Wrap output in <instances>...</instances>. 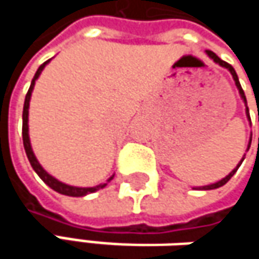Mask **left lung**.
Here are the masks:
<instances>
[{
  "label": "left lung",
  "mask_w": 259,
  "mask_h": 259,
  "mask_svg": "<svg viewBox=\"0 0 259 259\" xmlns=\"http://www.w3.org/2000/svg\"><path fill=\"white\" fill-rule=\"evenodd\" d=\"M207 55L214 61V63H218V64H221L222 67H225V69H228L230 72H231V75H233L234 80H235V85H237V88H238V91H240V96H241V99L244 100V103H246V96H244V91H243V88H241V85H240V82H238V76H237V73H235V70H234V67L231 66V64H228L227 61H222L214 52H211V51H207ZM246 106H247V103H246ZM246 112H247V115H249V108H246ZM249 120H250V117H249ZM250 141H252V136H250ZM249 147H250V142H249ZM249 147H247V150H249ZM241 162H243V159H241ZM241 163H238V166H240ZM238 166L235 168V169H233L224 180L218 181V183H214V184H210V186H204L202 189L204 190H210V189H218V187H221V186H224V184H227L228 181H230V179L233 177L234 174L237 172V169H238Z\"/></svg>",
  "instance_id": "left-lung-1"
}]
</instances>
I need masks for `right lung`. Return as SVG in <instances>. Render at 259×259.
<instances>
[{
  "instance_id": "1",
  "label": "right lung",
  "mask_w": 259,
  "mask_h": 259,
  "mask_svg": "<svg viewBox=\"0 0 259 259\" xmlns=\"http://www.w3.org/2000/svg\"><path fill=\"white\" fill-rule=\"evenodd\" d=\"M48 63H49V60H48L46 63H43V64L38 67V70L35 72L34 79H32V82H31V87H29V90H28V93H26L25 96L24 114H22V118H24V121H22V139H24L25 153L26 156H28V160H29L31 166H32V169L38 174V177L45 181L51 189H54V190L58 192V193L67 195V196H83V195H88V193H91V192H96L99 187H103L105 184H103V186H97V187H73V186H67V184H64V183L58 181L57 179L51 177V176L40 166V163L37 162V159H35V156H34V153H32V150H31V145H29V136H28V108H29V97H31V91H32V88H34L35 79L38 78V75L41 73L43 67H45Z\"/></svg>"
}]
</instances>
